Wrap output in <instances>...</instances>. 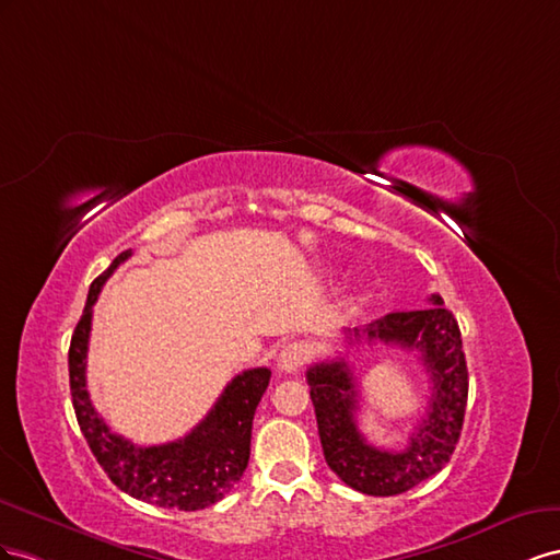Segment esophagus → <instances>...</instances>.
I'll return each instance as SVG.
<instances>
[{"label":"esophagus","mask_w":560,"mask_h":560,"mask_svg":"<svg viewBox=\"0 0 560 560\" xmlns=\"http://www.w3.org/2000/svg\"><path fill=\"white\" fill-rule=\"evenodd\" d=\"M312 359V347L307 342H291L281 349L279 354V371L293 373L302 369Z\"/></svg>","instance_id":"1"}]
</instances>
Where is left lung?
I'll list each match as a JSON object with an SVG mask.
<instances>
[{
	"label": "left lung",
	"instance_id": "obj_1",
	"mask_svg": "<svg viewBox=\"0 0 560 560\" xmlns=\"http://www.w3.org/2000/svg\"><path fill=\"white\" fill-rule=\"evenodd\" d=\"M431 307L392 312L365 328L347 332L354 338L385 342L418 351L431 380V398L422 422L415 427L404 451L375 448L359 431V392L345 359L314 363L307 371L310 396L316 412L318 436L328 467L363 494L389 498L401 494L451 462L465 422L469 375L462 335L453 312L441 295L429 298Z\"/></svg>",
	"mask_w": 560,
	"mask_h": 560
}]
</instances>
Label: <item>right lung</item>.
<instances>
[{"mask_svg":"<svg viewBox=\"0 0 560 560\" xmlns=\"http://www.w3.org/2000/svg\"><path fill=\"white\" fill-rule=\"evenodd\" d=\"M129 258L131 250H124L91 283L84 314L72 332L68 363L77 422L91 453L119 490L164 509H206L225 498L248 467L253 415L271 373L253 369L236 375L209 415L178 441L136 445L109 431L86 389V351L95 300L112 271Z\"/></svg>","mask_w":560,"mask_h":560,"instance_id":"1","label":"right lung"}]
</instances>
